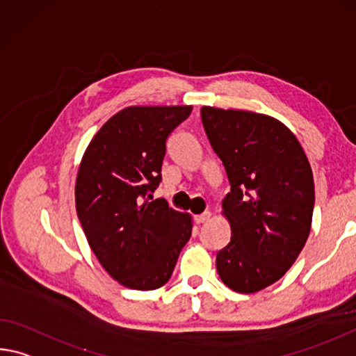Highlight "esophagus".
<instances>
[{"instance_id":"esophagus-1","label":"esophagus","mask_w":356,"mask_h":356,"mask_svg":"<svg viewBox=\"0 0 356 356\" xmlns=\"http://www.w3.org/2000/svg\"><path fill=\"white\" fill-rule=\"evenodd\" d=\"M209 218H211V212L206 211V212L200 213V216H196V217H195V222L198 223V225H201V223H206Z\"/></svg>"}]
</instances>
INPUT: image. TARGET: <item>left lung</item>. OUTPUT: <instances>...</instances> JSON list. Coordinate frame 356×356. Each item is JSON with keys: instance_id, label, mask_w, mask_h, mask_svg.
Listing matches in <instances>:
<instances>
[{"instance_id": "1", "label": "left lung", "mask_w": 356, "mask_h": 356, "mask_svg": "<svg viewBox=\"0 0 356 356\" xmlns=\"http://www.w3.org/2000/svg\"><path fill=\"white\" fill-rule=\"evenodd\" d=\"M201 120L231 185L223 213L231 241L217 253L222 282L255 293L277 282L309 238L315 190L301 144L275 118L204 106Z\"/></svg>"}]
</instances>
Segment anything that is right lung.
<instances>
[{
  "instance_id": "1",
  "label": "right lung",
  "mask_w": 356,
  "mask_h": 356,
  "mask_svg": "<svg viewBox=\"0 0 356 356\" xmlns=\"http://www.w3.org/2000/svg\"><path fill=\"white\" fill-rule=\"evenodd\" d=\"M191 106H131L88 144L76 180V211L98 261L127 289L155 290L171 279L191 236L190 216L152 193L161 182L168 136Z\"/></svg>"
}]
</instances>
